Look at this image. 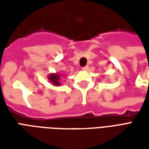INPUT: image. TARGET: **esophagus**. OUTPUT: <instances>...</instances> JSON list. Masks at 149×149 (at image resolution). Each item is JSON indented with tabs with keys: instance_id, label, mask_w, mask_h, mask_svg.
<instances>
[{
	"instance_id": "obj_1",
	"label": "esophagus",
	"mask_w": 149,
	"mask_h": 149,
	"mask_svg": "<svg viewBox=\"0 0 149 149\" xmlns=\"http://www.w3.org/2000/svg\"><path fill=\"white\" fill-rule=\"evenodd\" d=\"M82 69H83V70H84V71H87L88 69V65H86V66L83 67V68H82Z\"/></svg>"
}]
</instances>
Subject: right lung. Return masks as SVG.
I'll return each mask as SVG.
<instances>
[{
	"label": "right lung",
	"instance_id": "1",
	"mask_svg": "<svg viewBox=\"0 0 149 149\" xmlns=\"http://www.w3.org/2000/svg\"><path fill=\"white\" fill-rule=\"evenodd\" d=\"M60 77H61V75H59L58 73H51L49 75L48 79L50 82H52L54 86H59L61 84L60 81Z\"/></svg>",
	"mask_w": 149,
	"mask_h": 149
}]
</instances>
